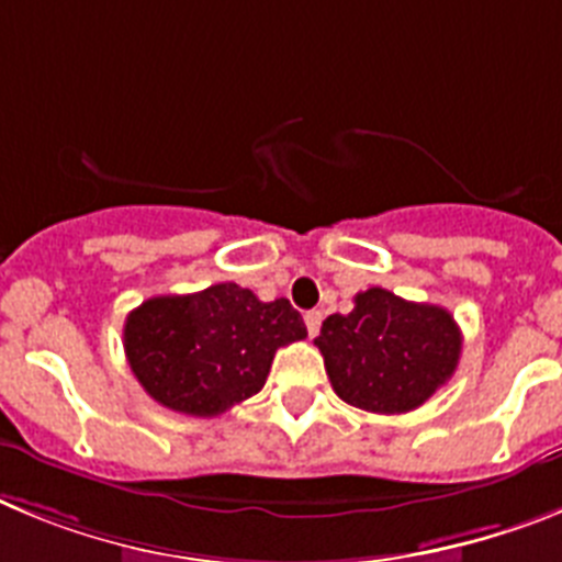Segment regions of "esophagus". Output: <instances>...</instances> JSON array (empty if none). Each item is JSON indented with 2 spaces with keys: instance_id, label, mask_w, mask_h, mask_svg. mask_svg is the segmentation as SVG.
Masks as SVG:
<instances>
[{
  "instance_id": "obj_1",
  "label": "esophagus",
  "mask_w": 562,
  "mask_h": 562,
  "mask_svg": "<svg viewBox=\"0 0 562 562\" xmlns=\"http://www.w3.org/2000/svg\"><path fill=\"white\" fill-rule=\"evenodd\" d=\"M305 328H308V336H316L322 328V311H308L305 314Z\"/></svg>"
}]
</instances>
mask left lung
Returning a JSON list of instances; mask_svg holds the SVG:
<instances>
[{"label": "left lung", "mask_w": 562, "mask_h": 562, "mask_svg": "<svg viewBox=\"0 0 562 562\" xmlns=\"http://www.w3.org/2000/svg\"><path fill=\"white\" fill-rule=\"evenodd\" d=\"M341 402L368 413H409L452 379L461 330L450 311L387 288L356 294L350 314L322 322L314 339Z\"/></svg>", "instance_id": "8db88e82"}]
</instances>
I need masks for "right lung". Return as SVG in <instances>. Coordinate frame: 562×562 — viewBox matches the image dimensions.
I'll list each match as a JSON object with an SVG mask.
<instances>
[{
	"label": "right lung",
	"instance_id": "right-lung-1",
	"mask_svg": "<svg viewBox=\"0 0 562 562\" xmlns=\"http://www.w3.org/2000/svg\"><path fill=\"white\" fill-rule=\"evenodd\" d=\"M308 336L288 300L260 302L234 282L153 296L130 311L126 362L158 404L212 418L260 393L274 353Z\"/></svg>",
	"mask_w": 562,
	"mask_h": 562
}]
</instances>
